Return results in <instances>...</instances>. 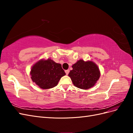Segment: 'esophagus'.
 Here are the masks:
<instances>
[{"instance_id": "1", "label": "esophagus", "mask_w": 133, "mask_h": 133, "mask_svg": "<svg viewBox=\"0 0 133 133\" xmlns=\"http://www.w3.org/2000/svg\"><path fill=\"white\" fill-rule=\"evenodd\" d=\"M65 73H66V75H68V74H69V70H66L65 71Z\"/></svg>"}]
</instances>
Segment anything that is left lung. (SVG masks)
Wrapping results in <instances>:
<instances>
[{"instance_id":"8db88e82","label":"left lung","mask_w":133,"mask_h":133,"mask_svg":"<svg viewBox=\"0 0 133 133\" xmlns=\"http://www.w3.org/2000/svg\"><path fill=\"white\" fill-rule=\"evenodd\" d=\"M72 68L73 70L70 71L68 76L74 85L80 89L87 90L94 87L100 78L99 67L91 60L85 62L80 59Z\"/></svg>"}]
</instances>
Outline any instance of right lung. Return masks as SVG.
Returning <instances> with one entry per match:
<instances>
[{
  "instance_id": "add662e5",
  "label": "right lung",
  "mask_w": 133,
  "mask_h": 133,
  "mask_svg": "<svg viewBox=\"0 0 133 133\" xmlns=\"http://www.w3.org/2000/svg\"><path fill=\"white\" fill-rule=\"evenodd\" d=\"M30 75L32 81L39 88L48 89L57 86L60 79L66 74L60 64L50 59H42L31 67Z\"/></svg>"
}]
</instances>
